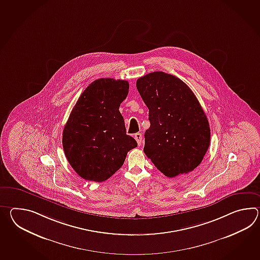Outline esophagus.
Returning <instances> with one entry per match:
<instances>
[{"instance_id":"obj_1","label":"esophagus","mask_w":260,"mask_h":260,"mask_svg":"<svg viewBox=\"0 0 260 260\" xmlns=\"http://www.w3.org/2000/svg\"><path fill=\"white\" fill-rule=\"evenodd\" d=\"M134 138H135L136 142H137L139 145H140L141 143H142V139H143V137H142V134H141V133H136V134L134 135Z\"/></svg>"}]
</instances>
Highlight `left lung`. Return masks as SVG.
Masks as SVG:
<instances>
[{
    "mask_svg": "<svg viewBox=\"0 0 260 260\" xmlns=\"http://www.w3.org/2000/svg\"><path fill=\"white\" fill-rule=\"evenodd\" d=\"M136 87L149 109L144 154L167 177L192 172L211 139L207 116L196 96L178 77L164 72L140 77Z\"/></svg>",
    "mask_w": 260,
    "mask_h": 260,
    "instance_id": "obj_1",
    "label": "left lung"
}]
</instances>
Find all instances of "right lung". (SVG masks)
I'll use <instances>...</instances> for the list:
<instances>
[{"instance_id":"obj_1","label":"right lung","mask_w":260,"mask_h":260,"mask_svg":"<svg viewBox=\"0 0 260 260\" xmlns=\"http://www.w3.org/2000/svg\"><path fill=\"white\" fill-rule=\"evenodd\" d=\"M128 82L100 78L81 94L62 133L70 165L83 179L103 182L121 168L137 142L127 135L119 106Z\"/></svg>"}]
</instances>
